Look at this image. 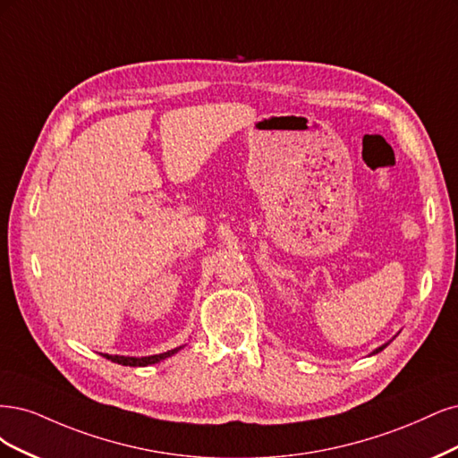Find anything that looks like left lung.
<instances>
[{
    "label": "left lung",
    "instance_id": "left-lung-1",
    "mask_svg": "<svg viewBox=\"0 0 458 458\" xmlns=\"http://www.w3.org/2000/svg\"><path fill=\"white\" fill-rule=\"evenodd\" d=\"M386 346H388V344H385V346H380V348H377V350H375V352H373V353H377V352H380V350H385V348H386Z\"/></svg>",
    "mask_w": 458,
    "mask_h": 458
}]
</instances>
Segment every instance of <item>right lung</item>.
<instances>
[{
	"instance_id": "add662e5",
	"label": "right lung",
	"mask_w": 458,
	"mask_h": 458,
	"mask_svg": "<svg viewBox=\"0 0 458 458\" xmlns=\"http://www.w3.org/2000/svg\"><path fill=\"white\" fill-rule=\"evenodd\" d=\"M181 348H174V350H169V352H164V353H157V356H148V358H125V356H108V353H105V358L114 361V363H120V365H129V367H146V365H152V363H157L161 360H165L169 356H173L174 352H179Z\"/></svg>"
}]
</instances>
